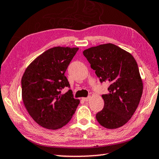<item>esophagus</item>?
I'll use <instances>...</instances> for the list:
<instances>
[{
  "label": "esophagus",
  "mask_w": 159,
  "mask_h": 159,
  "mask_svg": "<svg viewBox=\"0 0 159 159\" xmlns=\"http://www.w3.org/2000/svg\"><path fill=\"white\" fill-rule=\"evenodd\" d=\"M90 96H89L88 98H83V100H84V101H85V102H89V100H90Z\"/></svg>",
  "instance_id": "34e87169"
}]
</instances>
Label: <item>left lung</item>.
<instances>
[{"mask_svg": "<svg viewBox=\"0 0 159 159\" xmlns=\"http://www.w3.org/2000/svg\"><path fill=\"white\" fill-rule=\"evenodd\" d=\"M83 53L100 83L110 84L107 94L102 95L104 107L96 114L97 121L107 129L122 127L134 115L142 95L137 61L129 52L110 43L90 47Z\"/></svg>", "mask_w": 159, "mask_h": 159, "instance_id": "1", "label": "left lung"}]
</instances>
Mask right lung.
<instances>
[{
  "label": "right lung",
  "mask_w": 159,
  "mask_h": 159,
  "mask_svg": "<svg viewBox=\"0 0 159 159\" xmlns=\"http://www.w3.org/2000/svg\"><path fill=\"white\" fill-rule=\"evenodd\" d=\"M79 48L56 47L36 58L22 75V97L35 122L49 129H58L72 118L79 104L70 89L65 72Z\"/></svg>",
  "instance_id": "1"
}]
</instances>
